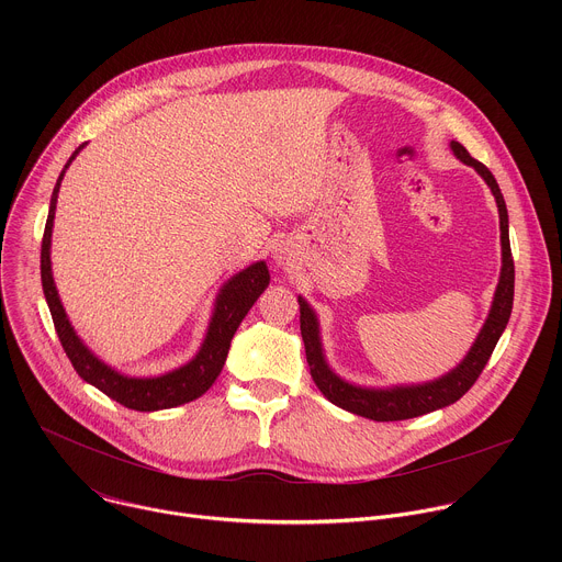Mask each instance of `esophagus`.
I'll return each instance as SVG.
<instances>
[{"label": "esophagus", "mask_w": 562, "mask_h": 562, "mask_svg": "<svg viewBox=\"0 0 562 562\" xmlns=\"http://www.w3.org/2000/svg\"><path fill=\"white\" fill-rule=\"evenodd\" d=\"M273 260H276L278 265H289V260H291V251H289V247L278 245V247H276V251H273Z\"/></svg>", "instance_id": "obj_1"}]
</instances>
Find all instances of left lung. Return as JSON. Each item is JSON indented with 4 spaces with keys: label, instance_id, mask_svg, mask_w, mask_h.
I'll return each instance as SVG.
<instances>
[{
    "label": "left lung",
    "instance_id": "left-lung-1",
    "mask_svg": "<svg viewBox=\"0 0 562 562\" xmlns=\"http://www.w3.org/2000/svg\"><path fill=\"white\" fill-rule=\"evenodd\" d=\"M453 155L460 159V162L473 167L477 176L487 182L492 189L496 204H498V215H501V247H503V269H501V280L494 293L492 311L485 319L483 329H480L473 347L464 356V360L451 369L447 375L423 382V384H400L391 389H369V386H356L340 375L331 371V367L325 360L323 353V342H319V325L313 308L306 304L304 297H297L300 302V331L304 340V351H306V362L311 369V378L315 386L323 391V395L334 403L336 407L351 412L356 416L375 420V423H395V420H409L418 418L423 414L442 409L447 405H453L456 400H460L477 380V375L483 373L485 364L490 362L507 323L512 315V304H514V258H512V247H509V215H507V204L501 193V187L492 171L477 162L469 155V150L460 142H451Z\"/></svg>",
    "mask_w": 562,
    "mask_h": 562
}]
</instances>
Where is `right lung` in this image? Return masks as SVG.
<instances>
[{
  "instance_id": "right-lung-1",
  "label": "right lung",
  "mask_w": 562,
  "mask_h": 562,
  "mask_svg": "<svg viewBox=\"0 0 562 562\" xmlns=\"http://www.w3.org/2000/svg\"><path fill=\"white\" fill-rule=\"evenodd\" d=\"M87 146L79 144L72 155L68 157V162L64 165L57 184L50 195V209H48V220L44 226V237H42V286H44V297L53 315V325L57 331V338L72 364V369L79 373V378L87 380L89 384L98 386L102 393L113 397L115 403L135 409V412H157V409H171L180 407L184 403H191V400L200 397L202 393L209 391V386L215 382L220 375L233 334L237 331L239 323H243L249 308L256 304L260 293L269 286V269L265 262H256L247 267L245 271L235 273L217 293L215 297V308L211 315V323L206 329V338L195 353L191 362H187L180 369H173L169 373L155 375V378H131L124 375L109 364H104L82 340L77 338L75 329L70 327L66 311L61 306V300L55 289L53 271H50V235H53V220H55V209H57V193L64 180L66 169L70 167L77 153Z\"/></svg>"
}]
</instances>
